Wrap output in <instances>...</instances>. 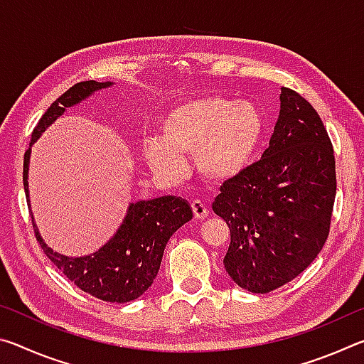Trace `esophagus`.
I'll list each match as a JSON object with an SVG mask.
<instances>
[{
    "label": "esophagus",
    "mask_w": 364,
    "mask_h": 364,
    "mask_svg": "<svg viewBox=\"0 0 364 364\" xmlns=\"http://www.w3.org/2000/svg\"><path fill=\"white\" fill-rule=\"evenodd\" d=\"M191 208H193V213L197 220H204L207 215H208V208L205 204H202L200 200H194L193 204H191Z\"/></svg>",
    "instance_id": "esophagus-1"
}]
</instances>
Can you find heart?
Here are the masks:
<instances>
[{"label":"heart","mask_w":364,"mask_h":364,"mask_svg":"<svg viewBox=\"0 0 364 364\" xmlns=\"http://www.w3.org/2000/svg\"><path fill=\"white\" fill-rule=\"evenodd\" d=\"M160 138L143 143V159L165 181L181 180L188 156L199 176L213 186L237 180L257 156L264 134L260 109L247 101L212 95L168 110L159 125Z\"/></svg>","instance_id":"b5f03b06"}]
</instances>
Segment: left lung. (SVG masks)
<instances>
[{
    "mask_svg": "<svg viewBox=\"0 0 364 364\" xmlns=\"http://www.w3.org/2000/svg\"><path fill=\"white\" fill-rule=\"evenodd\" d=\"M279 100L269 147L212 204L231 231L225 269L254 294L310 267L328 239L336 199L334 151L318 112L294 90L281 88Z\"/></svg>",
    "mask_w": 364,
    "mask_h": 364,
    "instance_id": "obj_1",
    "label": "left lung"
}]
</instances>
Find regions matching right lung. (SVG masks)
Masks as SVG:
<instances>
[{
	"label": "right lung",
	"mask_w": 364,
	"mask_h": 364,
	"mask_svg": "<svg viewBox=\"0 0 364 364\" xmlns=\"http://www.w3.org/2000/svg\"><path fill=\"white\" fill-rule=\"evenodd\" d=\"M112 82H80L58 97L38 122L23 156V189L30 208L28 164L30 152L43 132L95 91L112 86ZM193 218V208L181 197L162 196L151 200H138L128 205L125 218L117 232L101 249L90 255L67 257L54 252L43 241L32 215L35 237L43 252L73 284L104 301L125 304L143 295L156 279L165 245L173 232Z\"/></svg>",
	"instance_id": "add662e5"
}]
</instances>
